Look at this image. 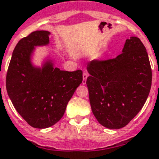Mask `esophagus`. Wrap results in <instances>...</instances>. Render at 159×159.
<instances>
[{
  "label": "esophagus",
  "mask_w": 159,
  "mask_h": 159,
  "mask_svg": "<svg viewBox=\"0 0 159 159\" xmlns=\"http://www.w3.org/2000/svg\"><path fill=\"white\" fill-rule=\"evenodd\" d=\"M88 76H89V74L87 72H84V74H83V84H86V80Z\"/></svg>",
  "instance_id": "esophagus-1"
}]
</instances>
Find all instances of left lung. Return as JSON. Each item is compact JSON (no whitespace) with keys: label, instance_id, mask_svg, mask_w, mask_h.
<instances>
[{"label":"left lung","instance_id":"1","mask_svg":"<svg viewBox=\"0 0 159 159\" xmlns=\"http://www.w3.org/2000/svg\"><path fill=\"white\" fill-rule=\"evenodd\" d=\"M91 108L100 125L123 128L142 108L150 93L152 70L146 49L130 37L115 59L93 60L87 65Z\"/></svg>","mask_w":159,"mask_h":159}]
</instances>
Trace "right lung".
Instances as JSON below:
<instances>
[{"label": "right lung", "instance_id": "add662e5", "mask_svg": "<svg viewBox=\"0 0 159 159\" xmlns=\"http://www.w3.org/2000/svg\"><path fill=\"white\" fill-rule=\"evenodd\" d=\"M50 32L34 31L17 43L6 75V89L15 109L34 128L54 125L83 81V71L61 70L51 59L34 66L31 56L35 47L50 43Z\"/></svg>", "mask_w": 159, "mask_h": 159}]
</instances>
